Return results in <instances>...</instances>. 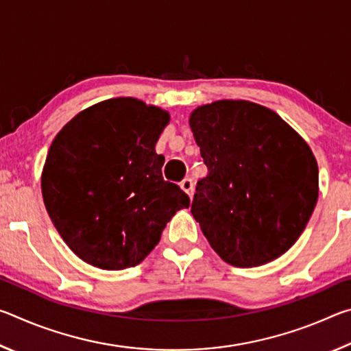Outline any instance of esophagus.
<instances>
[{
	"mask_svg": "<svg viewBox=\"0 0 351 351\" xmlns=\"http://www.w3.org/2000/svg\"><path fill=\"white\" fill-rule=\"evenodd\" d=\"M181 189L189 195L190 198H192V195H193V181L190 180V178H186V180L181 182Z\"/></svg>",
	"mask_w": 351,
	"mask_h": 351,
	"instance_id": "1",
	"label": "esophagus"
}]
</instances>
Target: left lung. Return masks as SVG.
Listing matches in <instances>:
<instances>
[{"instance_id":"obj_1","label":"left lung","mask_w":351,"mask_h":351,"mask_svg":"<svg viewBox=\"0 0 351 351\" xmlns=\"http://www.w3.org/2000/svg\"><path fill=\"white\" fill-rule=\"evenodd\" d=\"M207 176L192 215L226 263L255 268L299 240L319 197L310 145L276 111L249 100H217L190 112Z\"/></svg>"}]
</instances>
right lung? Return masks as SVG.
Here are the masks:
<instances>
[{
  "label": "right lung",
  "mask_w": 351,
  "mask_h": 351,
  "mask_svg": "<svg viewBox=\"0 0 351 351\" xmlns=\"http://www.w3.org/2000/svg\"><path fill=\"white\" fill-rule=\"evenodd\" d=\"M169 111L134 97L88 106L52 141L41 171V193L57 232L94 268L139 265L190 199L164 181L154 147Z\"/></svg>",
  "instance_id": "obj_1"
}]
</instances>
